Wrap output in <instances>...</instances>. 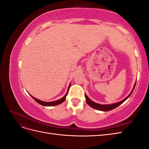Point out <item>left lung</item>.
I'll return each mask as SVG.
<instances>
[{"instance_id": "left-lung-1", "label": "left lung", "mask_w": 149, "mask_h": 149, "mask_svg": "<svg viewBox=\"0 0 149 149\" xmlns=\"http://www.w3.org/2000/svg\"><path fill=\"white\" fill-rule=\"evenodd\" d=\"M136 83H135L134 84V88L132 89V92L130 93L129 95L127 97H125L124 100L121 101L119 102H117V103H115V104H107V105H102V104H97V103H96L94 102L93 101H92L90 99H89V97L86 95L85 94V97H86V101L88 104L91 106V107L94 108V109H97V110H100V111H111L112 109H115V108H116L117 107H118L119 105H120L122 103H123L127 99H128L129 97V96L131 95V94L132 93L133 91H134V89L135 88V86H136Z\"/></svg>"}]
</instances>
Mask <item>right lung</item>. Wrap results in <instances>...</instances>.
Masks as SVG:
<instances>
[{
    "mask_svg": "<svg viewBox=\"0 0 149 149\" xmlns=\"http://www.w3.org/2000/svg\"><path fill=\"white\" fill-rule=\"evenodd\" d=\"M70 87V86H69L68 89V91H67V93L65 94V96L63 97H62L61 99H60V100H58V101H53V102H45V101H40V100H38V99H37V98H35V97H33V96H31V95H30V96H31V97H32L33 99H34L35 101L36 102H37L38 104H41V105H42V106H56V105L60 104H61V103H62V102H63L65 101V99H66V95H67L68 92V90H69Z\"/></svg>",
    "mask_w": 149,
    "mask_h": 149,
    "instance_id": "right-lung-1",
    "label": "right lung"
}]
</instances>
